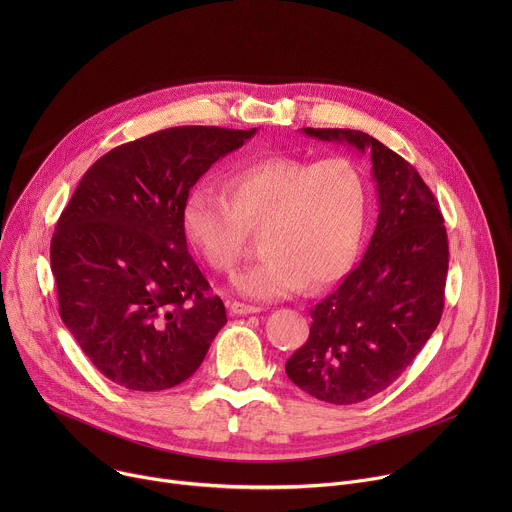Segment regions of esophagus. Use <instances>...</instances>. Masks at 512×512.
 Listing matches in <instances>:
<instances>
[{"label":"esophagus","mask_w":512,"mask_h":512,"mask_svg":"<svg viewBox=\"0 0 512 512\" xmlns=\"http://www.w3.org/2000/svg\"><path fill=\"white\" fill-rule=\"evenodd\" d=\"M231 312L237 314V316H247V314H257L261 312V308L257 306H249V304H243V302H231Z\"/></svg>","instance_id":"1"}]
</instances>
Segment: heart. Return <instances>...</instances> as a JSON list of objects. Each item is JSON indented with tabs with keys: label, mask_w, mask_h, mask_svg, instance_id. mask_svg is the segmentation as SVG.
Here are the masks:
<instances>
[{
	"label": "heart",
	"mask_w": 512,
	"mask_h": 512,
	"mask_svg": "<svg viewBox=\"0 0 512 512\" xmlns=\"http://www.w3.org/2000/svg\"><path fill=\"white\" fill-rule=\"evenodd\" d=\"M225 192L192 188L184 233L212 269L229 273L247 251L249 229H261V261L233 279L239 294L259 302L340 279L367 225V182L346 158H261L231 170Z\"/></svg>",
	"instance_id": "b5f03b06"
}]
</instances>
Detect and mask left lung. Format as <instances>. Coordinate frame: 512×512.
<instances>
[{
    "instance_id": "obj_1",
    "label": "left lung",
    "mask_w": 512,
    "mask_h": 512,
    "mask_svg": "<svg viewBox=\"0 0 512 512\" xmlns=\"http://www.w3.org/2000/svg\"><path fill=\"white\" fill-rule=\"evenodd\" d=\"M371 154L379 221L362 261L310 310V336L285 362L291 383L332 403L367 401L409 367L444 312L448 235L433 192L417 170L369 133L314 129Z\"/></svg>"
}]
</instances>
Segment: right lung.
<instances>
[{"label":"right lung","instance_id":"add662e5","mask_svg":"<svg viewBox=\"0 0 512 512\" xmlns=\"http://www.w3.org/2000/svg\"><path fill=\"white\" fill-rule=\"evenodd\" d=\"M255 131L182 125L123 143L62 210L50 243L58 312L115 385L152 393L184 383L227 324L188 253L182 208L198 178Z\"/></svg>","mask_w":512,"mask_h":512}]
</instances>
